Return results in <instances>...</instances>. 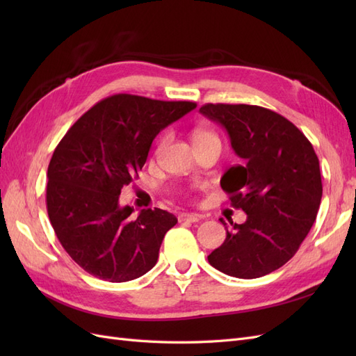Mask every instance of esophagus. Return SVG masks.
<instances>
[{
  "label": "esophagus",
  "mask_w": 356,
  "mask_h": 356,
  "mask_svg": "<svg viewBox=\"0 0 356 356\" xmlns=\"http://www.w3.org/2000/svg\"><path fill=\"white\" fill-rule=\"evenodd\" d=\"M202 217L197 213H191V212H182L178 215V221L179 222H197Z\"/></svg>",
  "instance_id": "obj_1"
}]
</instances>
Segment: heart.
I'll return each mask as SVG.
<instances>
[{
  "label": "heart",
  "instance_id": "1",
  "mask_svg": "<svg viewBox=\"0 0 356 356\" xmlns=\"http://www.w3.org/2000/svg\"><path fill=\"white\" fill-rule=\"evenodd\" d=\"M169 138H170L169 135H165L163 138L160 139V143L157 145V153H160L161 149H163L168 145ZM193 138H195V144L208 143V141H217V143H220L217 134L212 132V131H207V129H197V131H195V134H193Z\"/></svg>",
  "mask_w": 356,
  "mask_h": 356
}]
</instances>
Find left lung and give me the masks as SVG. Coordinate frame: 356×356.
<instances>
[{
	"label": "left lung",
	"instance_id": "left-lung-1",
	"mask_svg": "<svg viewBox=\"0 0 356 356\" xmlns=\"http://www.w3.org/2000/svg\"><path fill=\"white\" fill-rule=\"evenodd\" d=\"M200 113L222 124L242 165L221 178L230 204L246 221L230 225L208 261L217 270L254 279L282 267L298 251L322 197L319 160L309 139L288 118L258 105L204 104Z\"/></svg>",
	"mask_w": 356,
	"mask_h": 356
}]
</instances>
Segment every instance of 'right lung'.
Here are the masks:
<instances>
[{
	"mask_svg": "<svg viewBox=\"0 0 356 356\" xmlns=\"http://www.w3.org/2000/svg\"><path fill=\"white\" fill-rule=\"evenodd\" d=\"M117 93L84 113L60 139L47 169L49 220L63 250L83 270L110 282L145 275L174 213L118 207L122 188L138 178L156 135L196 108Z\"/></svg>",
	"mask_w": 356,
	"mask_h": 356,
	"instance_id": "1",
	"label": "right lung"
}]
</instances>
